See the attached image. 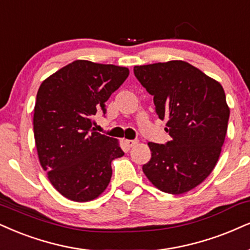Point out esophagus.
I'll list each match as a JSON object with an SVG mask.
<instances>
[{
    "instance_id": "esophagus-1",
    "label": "esophagus",
    "mask_w": 250,
    "mask_h": 250,
    "mask_svg": "<svg viewBox=\"0 0 250 250\" xmlns=\"http://www.w3.org/2000/svg\"><path fill=\"white\" fill-rule=\"evenodd\" d=\"M124 143H125L126 146L128 147V148H131V147H133L134 145H137L138 141L137 140H125Z\"/></svg>"
}]
</instances>
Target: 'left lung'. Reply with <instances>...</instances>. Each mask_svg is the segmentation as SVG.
<instances>
[{
	"label": "left lung",
	"mask_w": 250,
	"mask_h": 250,
	"mask_svg": "<svg viewBox=\"0 0 250 250\" xmlns=\"http://www.w3.org/2000/svg\"><path fill=\"white\" fill-rule=\"evenodd\" d=\"M134 75L154 96L156 115L172 138L166 145L148 143L152 158L144 174L163 192L186 193L219 160L229 118L224 88L182 60L134 66Z\"/></svg>",
	"instance_id": "obj_1"
}]
</instances>
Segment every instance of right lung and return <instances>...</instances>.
Returning <instances> with one entry per match:
<instances>
[{
	"instance_id": "1",
	"label": "right lung",
	"mask_w": 250,
	"mask_h": 250,
	"mask_svg": "<svg viewBox=\"0 0 250 250\" xmlns=\"http://www.w3.org/2000/svg\"><path fill=\"white\" fill-rule=\"evenodd\" d=\"M126 67L76 60L42 81L33 132L42 168L58 192L90 202L109 186L111 162L124 155L119 141L98 133L92 116L127 79Z\"/></svg>"
}]
</instances>
